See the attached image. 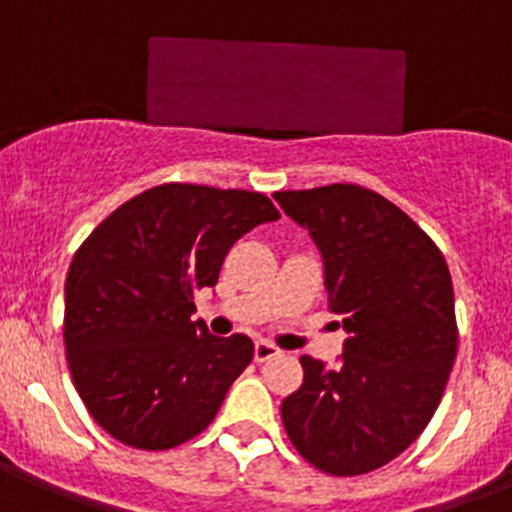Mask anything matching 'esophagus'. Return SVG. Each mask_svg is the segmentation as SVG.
Instances as JSON below:
<instances>
[{
    "mask_svg": "<svg viewBox=\"0 0 512 512\" xmlns=\"http://www.w3.org/2000/svg\"><path fill=\"white\" fill-rule=\"evenodd\" d=\"M280 353V348L270 341H257L255 343V361L257 364H265L270 358H275Z\"/></svg>",
    "mask_w": 512,
    "mask_h": 512,
    "instance_id": "34e87169",
    "label": "esophagus"
}]
</instances>
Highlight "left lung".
<instances>
[{"label":"left lung","mask_w":512,"mask_h":512,"mask_svg":"<svg viewBox=\"0 0 512 512\" xmlns=\"http://www.w3.org/2000/svg\"><path fill=\"white\" fill-rule=\"evenodd\" d=\"M326 262L328 310L348 331L328 371L300 356L303 386L283 399L285 432L333 477L374 472L424 432L457 358L450 267L396 204L358 184L275 191Z\"/></svg>","instance_id":"1"}]
</instances>
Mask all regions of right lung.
<instances>
[{
	"label": "right lung",
	"instance_id": "obj_1",
	"mask_svg": "<svg viewBox=\"0 0 512 512\" xmlns=\"http://www.w3.org/2000/svg\"><path fill=\"white\" fill-rule=\"evenodd\" d=\"M247 189L141 191L78 247L65 280V356L90 417L136 450H171L212 424L255 343L191 321L242 234L278 219Z\"/></svg>",
	"mask_w": 512,
	"mask_h": 512
}]
</instances>
